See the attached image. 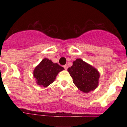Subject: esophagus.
Instances as JSON below:
<instances>
[{
  "label": "esophagus",
  "instance_id": "1",
  "mask_svg": "<svg viewBox=\"0 0 127 127\" xmlns=\"http://www.w3.org/2000/svg\"><path fill=\"white\" fill-rule=\"evenodd\" d=\"M63 67H64V68L66 70L67 69V65H64V66H63Z\"/></svg>",
  "mask_w": 127,
  "mask_h": 127
}]
</instances>
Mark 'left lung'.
Returning a JSON list of instances; mask_svg holds the SVG:
<instances>
[{"label":"left lung","mask_w":127,"mask_h":127,"mask_svg":"<svg viewBox=\"0 0 127 127\" xmlns=\"http://www.w3.org/2000/svg\"><path fill=\"white\" fill-rule=\"evenodd\" d=\"M67 71L72 78L74 84L82 92L88 93L98 87L99 72L81 59L74 61L72 66L69 67Z\"/></svg>","instance_id":"1"}]
</instances>
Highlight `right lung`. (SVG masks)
<instances>
[{"mask_svg":"<svg viewBox=\"0 0 127 127\" xmlns=\"http://www.w3.org/2000/svg\"><path fill=\"white\" fill-rule=\"evenodd\" d=\"M64 67L57 63H53L51 60L44 58L34 70V77L37 84L43 87H46L53 83L57 74L64 70Z\"/></svg>","mask_w":127,"mask_h":127,"instance_id":"obj_1","label":"right lung"}]
</instances>
